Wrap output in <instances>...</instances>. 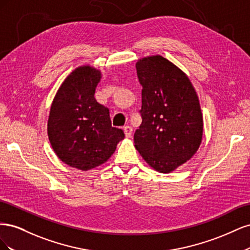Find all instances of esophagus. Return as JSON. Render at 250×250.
Returning <instances> with one entry per match:
<instances>
[{
  "instance_id": "obj_1",
  "label": "esophagus",
  "mask_w": 250,
  "mask_h": 250,
  "mask_svg": "<svg viewBox=\"0 0 250 250\" xmlns=\"http://www.w3.org/2000/svg\"><path fill=\"white\" fill-rule=\"evenodd\" d=\"M124 132H125V135L126 138H130L131 134H132V127L131 126H125L124 127Z\"/></svg>"
}]
</instances>
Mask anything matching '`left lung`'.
<instances>
[{
	"label": "left lung",
	"mask_w": 250,
	"mask_h": 250,
	"mask_svg": "<svg viewBox=\"0 0 250 250\" xmlns=\"http://www.w3.org/2000/svg\"><path fill=\"white\" fill-rule=\"evenodd\" d=\"M142 89V124L134 146L154 170L170 173L196 153L203 131L198 96L190 79L161 55L135 64Z\"/></svg>",
	"instance_id": "left-lung-1"
}]
</instances>
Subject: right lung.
<instances>
[{"label":"right lung","instance_id":"obj_1","mask_svg":"<svg viewBox=\"0 0 250 250\" xmlns=\"http://www.w3.org/2000/svg\"><path fill=\"white\" fill-rule=\"evenodd\" d=\"M101 72L89 65L74 70L51 105L48 135L60 161L87 171L106 162L125 134L111 126L109 109L98 103L95 90Z\"/></svg>","mask_w":250,"mask_h":250}]
</instances>
